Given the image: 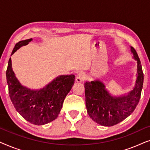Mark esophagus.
<instances>
[{
  "label": "esophagus",
  "mask_w": 150,
  "mask_h": 150,
  "mask_svg": "<svg viewBox=\"0 0 150 150\" xmlns=\"http://www.w3.org/2000/svg\"><path fill=\"white\" fill-rule=\"evenodd\" d=\"M85 79V75H84L83 73L80 72L79 74H78V75L76 77V81L77 83H82Z\"/></svg>",
  "instance_id": "obj_1"
}]
</instances>
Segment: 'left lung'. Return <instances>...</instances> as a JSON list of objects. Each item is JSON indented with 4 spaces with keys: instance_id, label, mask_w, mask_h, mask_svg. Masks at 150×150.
<instances>
[{
    "instance_id": "left-lung-1",
    "label": "left lung",
    "mask_w": 150,
    "mask_h": 150,
    "mask_svg": "<svg viewBox=\"0 0 150 150\" xmlns=\"http://www.w3.org/2000/svg\"><path fill=\"white\" fill-rule=\"evenodd\" d=\"M133 58L137 61V79L134 87L128 93L112 96L100 80L85 83L87 113L92 120L104 126H112L130 115L138 104L143 85L141 61L134 48L130 46Z\"/></svg>"
}]
</instances>
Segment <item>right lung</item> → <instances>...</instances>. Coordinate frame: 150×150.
<instances>
[{
    "instance_id": "right-lung-1",
    "label": "right lung",
    "mask_w": 150,
    "mask_h": 150,
    "mask_svg": "<svg viewBox=\"0 0 150 150\" xmlns=\"http://www.w3.org/2000/svg\"><path fill=\"white\" fill-rule=\"evenodd\" d=\"M32 40L30 38L17 43L11 55ZM6 77L10 99L16 110L28 122L38 126L57 119L75 81L74 75H61L42 89H30L22 85L16 78L12 69L11 58L8 62Z\"/></svg>"
}]
</instances>
